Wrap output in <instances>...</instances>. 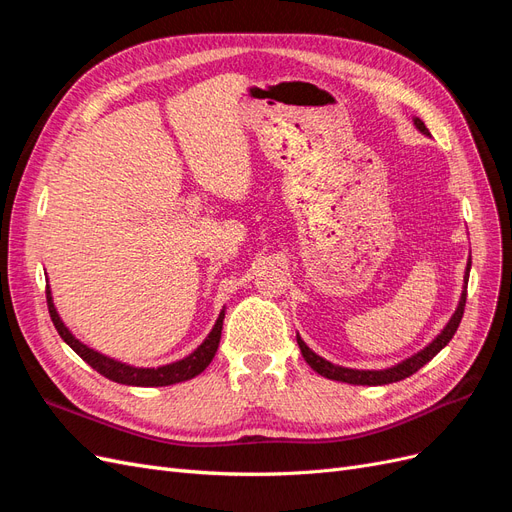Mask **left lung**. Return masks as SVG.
Listing matches in <instances>:
<instances>
[{
    "mask_svg": "<svg viewBox=\"0 0 512 512\" xmlns=\"http://www.w3.org/2000/svg\"><path fill=\"white\" fill-rule=\"evenodd\" d=\"M414 126L421 130L423 134H429V130L425 128V123L414 117ZM470 267H472V260H468V269H466V286H463V292H461V299H459V305H457V312L453 314V318L448 320V324L444 327V331L433 339V342L421 350L416 352L414 356H410V359H406L404 363H399L395 367H389V369H380V371H365V369H348V367H339V365H333L329 361H324L322 356H318L316 352L309 350L305 346V342L301 337H297V344L301 348V354L303 359L307 361V365L312 367L314 371H318L320 376L329 378V380H337V382H348V384H363V386H380V384H391V382H399L404 380L408 376H412L414 371L421 369L423 365H427L433 356H436L448 342H451L459 322L463 318V309H466V297H468V277H470Z\"/></svg>",
    "mask_w": 512,
    "mask_h": 512,
    "instance_id": "obj_1",
    "label": "left lung"
}]
</instances>
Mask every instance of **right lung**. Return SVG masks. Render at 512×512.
I'll return each instance as SVG.
<instances>
[{"label": "right lung", "mask_w": 512, "mask_h": 512, "mask_svg": "<svg viewBox=\"0 0 512 512\" xmlns=\"http://www.w3.org/2000/svg\"><path fill=\"white\" fill-rule=\"evenodd\" d=\"M46 305H49L51 320L55 324L57 333L61 335V339H64V342L76 354H79L87 365L94 367L98 374H102L104 378L119 382V384H128V386H168V384L185 382V380L198 376L200 371H205V367L213 361L215 352H218L220 337H222V324H224V309H222V314H220L218 322H215V327L211 329L209 337L190 356H185V359H181L177 363H170V365H164V367H158V369H149V367H132V365H126V363H119L115 359H108V356L81 344L79 339H76L66 329V324L61 322L57 309L53 305V297H51L49 286H46Z\"/></svg>", "instance_id": "add662e5"}]
</instances>
